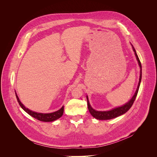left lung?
<instances>
[{"instance_id":"8db88e82","label":"left lung","mask_w":157,"mask_h":157,"mask_svg":"<svg viewBox=\"0 0 157 157\" xmlns=\"http://www.w3.org/2000/svg\"><path fill=\"white\" fill-rule=\"evenodd\" d=\"M131 45L132 46L133 50H134V52L135 56L136 57L137 61V62H138V65H139L140 68V75L139 83H138V85H137V88L136 90V92L134 94V96H133L132 98H131L130 100L128 102H127L126 103H125L124 105H123L121 107H116V108L112 109L109 111H96V110H95V109H94L92 107V106L90 105L89 100H88V96H86L88 110H89L90 114H91V115L95 118H96V119H98V120H110V119H112V118H116L117 117H119V116L123 115V114L126 113L128 110H129V109L131 108V107L132 106L134 101H135L136 98L137 96V92H138V90H139V88H140V83H141V73H142L141 71H142V69H141V62H140L138 56H137V55L136 51L135 48H134V46H133V45L132 44H131Z\"/></svg>"}]
</instances>
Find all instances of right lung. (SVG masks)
Returning a JSON list of instances; mask_svg holds the SVG:
<instances>
[{
	"instance_id": "add662e5",
	"label": "right lung",
	"mask_w": 157,
	"mask_h": 157,
	"mask_svg": "<svg viewBox=\"0 0 157 157\" xmlns=\"http://www.w3.org/2000/svg\"><path fill=\"white\" fill-rule=\"evenodd\" d=\"M16 96L17 100L19 104H20V105L21 106V107L23 109V110L29 114V115H31L33 117H34L35 118H36V119L39 120L40 121H43V122L54 121L57 119H58V118H59L61 116L63 115V110H64L63 106H62V107H61L60 109H59L58 111L51 113H37V112L31 111L28 108H26L24 106V105H23V104L20 101L16 92Z\"/></svg>"
}]
</instances>
